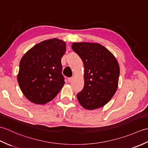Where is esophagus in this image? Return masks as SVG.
I'll list each match as a JSON object with an SVG mask.
<instances>
[{"mask_svg":"<svg viewBox=\"0 0 148 148\" xmlns=\"http://www.w3.org/2000/svg\"><path fill=\"white\" fill-rule=\"evenodd\" d=\"M67 80H68V82L69 83H71L72 81V80H73V78H72V77H69L68 79H67Z\"/></svg>","mask_w":148,"mask_h":148,"instance_id":"obj_1","label":"esophagus"}]
</instances>
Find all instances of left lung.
I'll return each instance as SVG.
<instances>
[{
    "mask_svg": "<svg viewBox=\"0 0 148 148\" xmlns=\"http://www.w3.org/2000/svg\"><path fill=\"white\" fill-rule=\"evenodd\" d=\"M72 49L82 60L84 85L77 94L84 108L95 109L106 105L118 88L119 66L114 56L99 43L74 42Z\"/></svg>",
    "mask_w": 148,
    "mask_h": 148,
    "instance_id": "obj_1",
    "label": "left lung"
}]
</instances>
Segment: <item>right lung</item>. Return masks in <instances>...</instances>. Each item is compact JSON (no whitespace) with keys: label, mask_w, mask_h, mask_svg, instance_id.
Masks as SVG:
<instances>
[{"label":"right lung","mask_w":148,"mask_h":148,"mask_svg":"<svg viewBox=\"0 0 148 148\" xmlns=\"http://www.w3.org/2000/svg\"><path fill=\"white\" fill-rule=\"evenodd\" d=\"M65 51V42L54 38L37 44L22 57L18 82L30 101L45 104L61 90L65 84L61 58Z\"/></svg>","instance_id":"add662e5"}]
</instances>
